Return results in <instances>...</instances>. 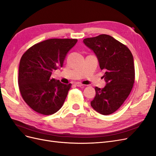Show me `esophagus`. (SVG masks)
I'll list each match as a JSON object with an SVG mask.
<instances>
[{"instance_id":"esophagus-1","label":"esophagus","mask_w":156,"mask_h":156,"mask_svg":"<svg viewBox=\"0 0 156 156\" xmlns=\"http://www.w3.org/2000/svg\"><path fill=\"white\" fill-rule=\"evenodd\" d=\"M75 84V85H76L77 87H83V84H81V83H76Z\"/></svg>"}]
</instances>
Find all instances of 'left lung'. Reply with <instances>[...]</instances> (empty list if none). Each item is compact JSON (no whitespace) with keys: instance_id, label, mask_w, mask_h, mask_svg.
Wrapping results in <instances>:
<instances>
[{"instance_id":"8db88e82","label":"left lung","mask_w":156,"mask_h":156,"mask_svg":"<svg viewBox=\"0 0 156 156\" xmlns=\"http://www.w3.org/2000/svg\"><path fill=\"white\" fill-rule=\"evenodd\" d=\"M84 44L96 55L100 67L105 71L103 88H95L96 96L90 104L103 115L112 114L129 95L135 82V66L130 50L107 34L84 39Z\"/></svg>"}]
</instances>
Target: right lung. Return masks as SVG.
Here are the masks:
<instances>
[{
  "mask_svg": "<svg viewBox=\"0 0 156 156\" xmlns=\"http://www.w3.org/2000/svg\"><path fill=\"white\" fill-rule=\"evenodd\" d=\"M77 39L53 38L32 45L23 55L19 67L18 84L23 100L32 110L51 115L63 105L72 84L51 78L62 67L68 52Z\"/></svg>",
  "mask_w": 156,
  "mask_h": 156,
  "instance_id": "1",
  "label": "right lung"
}]
</instances>
